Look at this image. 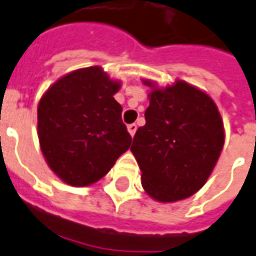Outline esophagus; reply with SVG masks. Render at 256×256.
<instances>
[{
  "label": "esophagus",
  "mask_w": 256,
  "mask_h": 256,
  "mask_svg": "<svg viewBox=\"0 0 256 256\" xmlns=\"http://www.w3.org/2000/svg\"><path fill=\"white\" fill-rule=\"evenodd\" d=\"M136 128H138V126H136V124H130V125H128V132L131 134V136H134V135H135V132H136Z\"/></svg>",
  "instance_id": "obj_1"
}]
</instances>
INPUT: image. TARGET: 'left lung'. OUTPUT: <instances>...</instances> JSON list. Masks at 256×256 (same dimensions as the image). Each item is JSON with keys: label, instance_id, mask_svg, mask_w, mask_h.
<instances>
[{"label": "left lung", "instance_id": "8db88e82", "mask_svg": "<svg viewBox=\"0 0 256 256\" xmlns=\"http://www.w3.org/2000/svg\"><path fill=\"white\" fill-rule=\"evenodd\" d=\"M146 124L134 136L131 150L145 192L172 203L193 196L210 178L224 146V124L208 94L183 80L164 88L150 80Z\"/></svg>", "mask_w": 256, "mask_h": 256}]
</instances>
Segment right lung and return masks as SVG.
Instances as JSON below:
<instances>
[{
    "label": "right lung",
    "mask_w": 256,
    "mask_h": 256,
    "mask_svg": "<svg viewBox=\"0 0 256 256\" xmlns=\"http://www.w3.org/2000/svg\"><path fill=\"white\" fill-rule=\"evenodd\" d=\"M121 82L100 66L77 68L53 83L38 104V138L44 160L64 183L90 186L128 150L131 135L114 98Z\"/></svg>",
    "instance_id": "add662e5"
}]
</instances>
